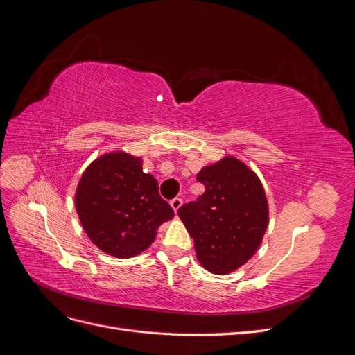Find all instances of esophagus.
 <instances>
[{"label": "esophagus", "mask_w": 355, "mask_h": 355, "mask_svg": "<svg viewBox=\"0 0 355 355\" xmlns=\"http://www.w3.org/2000/svg\"><path fill=\"white\" fill-rule=\"evenodd\" d=\"M182 202H184V201H182V198H178V197L170 201L171 207H173V210H175V211H178V210H179V207L182 206Z\"/></svg>", "instance_id": "1"}]
</instances>
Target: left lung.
Instances as JSON below:
<instances>
[{"label":"left lung","mask_w":355,"mask_h":355,"mask_svg":"<svg viewBox=\"0 0 355 355\" xmlns=\"http://www.w3.org/2000/svg\"><path fill=\"white\" fill-rule=\"evenodd\" d=\"M197 180L202 196L178 210L194 239L197 259L213 274H230L261 245L268 227V202L259 178L234 157L204 167Z\"/></svg>","instance_id":"left-lung-1"}]
</instances>
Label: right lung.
<instances>
[{"label": "right lung", "mask_w": 355, "mask_h": 355, "mask_svg": "<svg viewBox=\"0 0 355 355\" xmlns=\"http://www.w3.org/2000/svg\"><path fill=\"white\" fill-rule=\"evenodd\" d=\"M75 207L89 239L121 259L148 249L159 225L175 216L157 179L142 171L141 158L125 153L102 155L85 168Z\"/></svg>", "instance_id": "1"}]
</instances>
